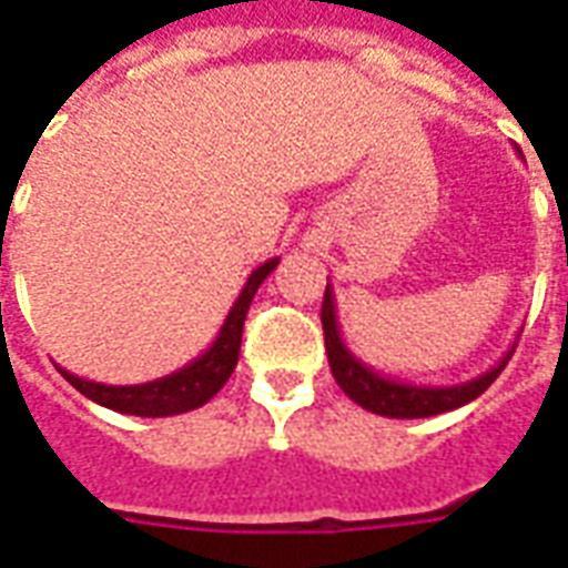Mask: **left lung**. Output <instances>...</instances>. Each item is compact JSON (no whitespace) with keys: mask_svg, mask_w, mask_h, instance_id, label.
<instances>
[{"mask_svg":"<svg viewBox=\"0 0 568 568\" xmlns=\"http://www.w3.org/2000/svg\"><path fill=\"white\" fill-rule=\"evenodd\" d=\"M322 331H325L327 364H331V373H334L339 388L346 390L348 400L364 406L367 413L385 415V418H430V415H443L457 409V406H466L490 388V382L503 373L511 352H515V348H508L503 361L494 364L487 373L469 382H457V385H409V382L388 379V376L367 367L361 358H355L343 343L331 283H327L325 301H322Z\"/></svg>","mask_w":568,"mask_h":568,"instance_id":"left-lung-1","label":"left lung"}]
</instances>
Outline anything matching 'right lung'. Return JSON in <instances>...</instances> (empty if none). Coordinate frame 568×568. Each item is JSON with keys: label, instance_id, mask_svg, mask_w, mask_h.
I'll return each instance as SVG.
<instances>
[{"label": "right lung", "instance_id": "1", "mask_svg": "<svg viewBox=\"0 0 568 568\" xmlns=\"http://www.w3.org/2000/svg\"><path fill=\"white\" fill-rule=\"evenodd\" d=\"M276 264H280V258H271V262H264L262 267H255L250 273V280L243 285V292L231 306L225 325L220 327V334L210 343L207 352H201L192 364L174 369L171 376L144 382V385H102V382L81 379V376H74V373L62 367L60 373L81 390L83 397H90L99 406H108L113 413L141 415V418H168V415L199 409L229 382V376L237 367L243 322H246V313H250L252 297L258 292V285L271 276Z\"/></svg>", "mask_w": 568, "mask_h": 568}]
</instances>
